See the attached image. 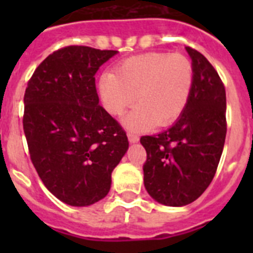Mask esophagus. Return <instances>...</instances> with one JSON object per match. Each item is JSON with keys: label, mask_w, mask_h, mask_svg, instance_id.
<instances>
[{"label": "esophagus", "mask_w": 253, "mask_h": 253, "mask_svg": "<svg viewBox=\"0 0 253 253\" xmlns=\"http://www.w3.org/2000/svg\"><path fill=\"white\" fill-rule=\"evenodd\" d=\"M128 139L130 143H137L139 140V137H138L137 134L134 133H128Z\"/></svg>", "instance_id": "obj_1"}]
</instances>
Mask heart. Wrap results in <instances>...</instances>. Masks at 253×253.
I'll return each instance as SVG.
<instances>
[{"instance_id": "obj_1", "label": "heart", "mask_w": 253, "mask_h": 253, "mask_svg": "<svg viewBox=\"0 0 253 253\" xmlns=\"http://www.w3.org/2000/svg\"><path fill=\"white\" fill-rule=\"evenodd\" d=\"M194 84V67L187 57L151 51L120 62L114 72L102 73L99 92L104 107L119 116L138 101L125 118L130 129L172 124L186 107Z\"/></svg>"}]
</instances>
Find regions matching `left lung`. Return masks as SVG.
Returning <instances> with one entry per match:
<instances>
[{"label":"left lung","instance_id":"8db88e82","mask_svg":"<svg viewBox=\"0 0 253 253\" xmlns=\"http://www.w3.org/2000/svg\"><path fill=\"white\" fill-rule=\"evenodd\" d=\"M194 84L186 107L171 128L140 138L146 148L144 186L163 205L184 207L209 186L220 161L227 134L225 88L214 67L186 46Z\"/></svg>","mask_w":253,"mask_h":253}]
</instances>
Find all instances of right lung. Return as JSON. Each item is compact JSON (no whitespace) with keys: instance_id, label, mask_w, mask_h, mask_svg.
<instances>
[{"instance_id":"1","label":"right lung","mask_w":253,"mask_h":253,"mask_svg":"<svg viewBox=\"0 0 253 253\" xmlns=\"http://www.w3.org/2000/svg\"><path fill=\"white\" fill-rule=\"evenodd\" d=\"M69 45L38 66L24 96V133L31 162L60 202L87 207L110 191L111 172L129 142L122 125L99 105L95 75L116 54Z\"/></svg>"}]
</instances>
